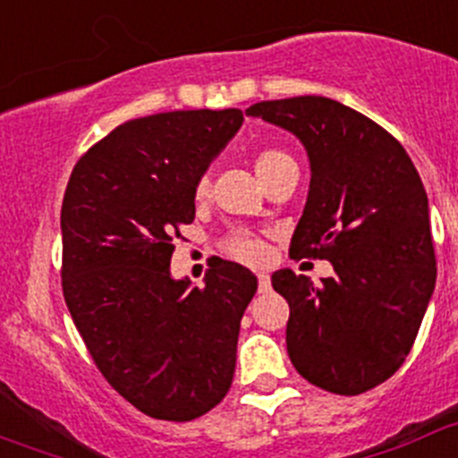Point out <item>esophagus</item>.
I'll return each instance as SVG.
<instances>
[{"label": "esophagus", "instance_id": "1", "mask_svg": "<svg viewBox=\"0 0 458 458\" xmlns=\"http://www.w3.org/2000/svg\"><path fill=\"white\" fill-rule=\"evenodd\" d=\"M271 289V278H269V274H265V271H260V274H258V292L260 293H267Z\"/></svg>", "mask_w": 458, "mask_h": 458}]
</instances>
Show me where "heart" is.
I'll return each mask as SVG.
<instances>
[{
  "label": "heart",
  "instance_id": "1",
  "mask_svg": "<svg viewBox=\"0 0 458 458\" xmlns=\"http://www.w3.org/2000/svg\"><path fill=\"white\" fill-rule=\"evenodd\" d=\"M284 162H293V157L289 156L287 151H283V148H276V147L260 148V151L256 153V157H253L256 174L260 175V178L262 175L269 174V171H274L276 166L284 165ZM207 191H209V175L202 174L200 178L196 180L193 196L205 198ZM223 247L229 256L238 258V260H242V262H251V265L253 262H260L262 258L267 256V244L262 242L260 235H256L253 231H247V229L231 231L227 238H225Z\"/></svg>",
  "mask_w": 458,
  "mask_h": 458
}]
</instances>
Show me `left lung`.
<instances>
[{"label": "left lung", "instance_id": "8db88e82", "mask_svg": "<svg viewBox=\"0 0 458 458\" xmlns=\"http://www.w3.org/2000/svg\"><path fill=\"white\" fill-rule=\"evenodd\" d=\"M244 113L305 144L310 196L289 256L334 265L320 284L292 269L271 276L289 302V359L316 387L368 392L407 359L437 283L419 171L392 133L336 99H269Z\"/></svg>", "mask_w": 458, "mask_h": 458}]
</instances>
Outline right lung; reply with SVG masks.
Listing matches in <instances>:
<instances>
[{
    "label": "right lung",
    "instance_id": "right-lung-1",
    "mask_svg": "<svg viewBox=\"0 0 458 458\" xmlns=\"http://www.w3.org/2000/svg\"><path fill=\"white\" fill-rule=\"evenodd\" d=\"M198 108L115 126L77 160L62 202V292L102 377L151 419L193 420L227 396L256 276L218 258L205 287L174 280L196 180L242 124Z\"/></svg>",
    "mask_w": 458,
    "mask_h": 458
}]
</instances>
